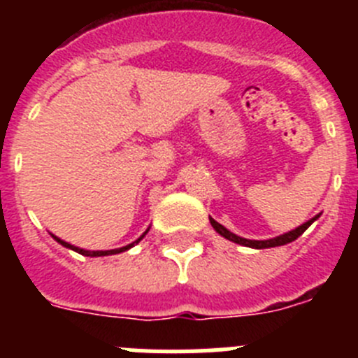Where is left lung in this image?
Masks as SVG:
<instances>
[{
    "label": "left lung",
    "mask_w": 358,
    "mask_h": 358,
    "mask_svg": "<svg viewBox=\"0 0 358 358\" xmlns=\"http://www.w3.org/2000/svg\"><path fill=\"white\" fill-rule=\"evenodd\" d=\"M321 217V213L315 215V217H312L310 220H306L305 224H301L299 227H296V229L289 231V233H283V235L280 236H274V238H268V240H249V238H243V236H238L235 235V233H231L227 227H224L222 224H218L217 220H213V218L210 217V224L213 226V229L217 231L218 235L224 236V238H227L229 242H235L238 243V245H243V248H252V249H268V248H278V245H285V243H290L294 242L296 238H299V236L305 233L306 229H308L312 224L317 220V218Z\"/></svg>",
    "instance_id": "left-lung-1"
}]
</instances>
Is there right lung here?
Here are the masks:
<instances>
[{
  "label": "right lung",
  "instance_id": "1",
  "mask_svg": "<svg viewBox=\"0 0 358 358\" xmlns=\"http://www.w3.org/2000/svg\"><path fill=\"white\" fill-rule=\"evenodd\" d=\"M148 229H150V227H147V231H145L143 235H141L138 240H134V242H132V243H129V245H123V248H120V249H109V251H87V249L77 248V245H71V243H69V242H64V240H61V238H59V236H55V235H52V236H53V240H55V242H59V243H61V245H64L66 249H71V251L78 252V255H82V256H91V258H94V256H109V255H118V252L129 251V249H131V248H134L136 243H140L141 240H143V236L147 235Z\"/></svg>",
  "mask_w": 358,
  "mask_h": 358
}]
</instances>
